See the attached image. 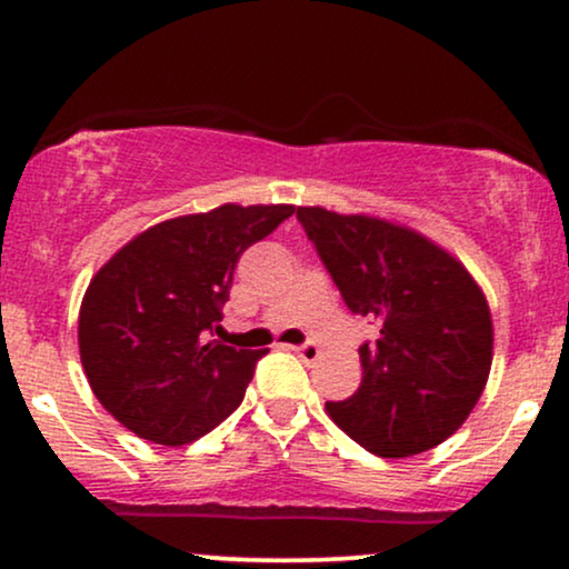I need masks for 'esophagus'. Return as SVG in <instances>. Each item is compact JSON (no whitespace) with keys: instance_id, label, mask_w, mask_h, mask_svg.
<instances>
[{"instance_id":"esophagus-1","label":"esophagus","mask_w":569,"mask_h":569,"mask_svg":"<svg viewBox=\"0 0 569 569\" xmlns=\"http://www.w3.org/2000/svg\"><path fill=\"white\" fill-rule=\"evenodd\" d=\"M293 352H297V356L302 358L305 363H312V361H318V358H321V348H318V345H312V342L299 345V348H293Z\"/></svg>"}]
</instances>
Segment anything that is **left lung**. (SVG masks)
Here are the masks:
<instances>
[{"instance_id":"1","label":"left lung","mask_w":569,"mask_h":569,"mask_svg":"<svg viewBox=\"0 0 569 569\" xmlns=\"http://www.w3.org/2000/svg\"><path fill=\"white\" fill-rule=\"evenodd\" d=\"M345 305L380 323L361 385L326 411L371 455L439 447L471 415L492 367V312L471 272L426 234L367 213L299 206Z\"/></svg>"}]
</instances>
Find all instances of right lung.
Wrapping results in <instances>:
<instances>
[{"instance_id":"right-lung-1","label":"right lung","mask_w":569,"mask_h":569,"mask_svg":"<svg viewBox=\"0 0 569 569\" xmlns=\"http://www.w3.org/2000/svg\"><path fill=\"white\" fill-rule=\"evenodd\" d=\"M293 206H224L149 227L128 240L82 297V369L101 407L139 439L181 447L243 401L267 350L213 339L240 253Z\"/></svg>"}]
</instances>
